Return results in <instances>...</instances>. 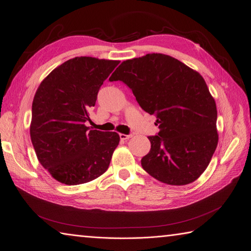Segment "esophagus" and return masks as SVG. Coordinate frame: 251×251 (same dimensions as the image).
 <instances>
[{"mask_svg":"<svg viewBox=\"0 0 251 251\" xmlns=\"http://www.w3.org/2000/svg\"><path fill=\"white\" fill-rule=\"evenodd\" d=\"M119 137L121 140H126V139H130L132 137V135H126V134H119Z\"/></svg>","mask_w":251,"mask_h":251,"instance_id":"obj_1","label":"esophagus"}]
</instances>
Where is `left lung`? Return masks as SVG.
<instances>
[{"mask_svg": "<svg viewBox=\"0 0 251 251\" xmlns=\"http://www.w3.org/2000/svg\"><path fill=\"white\" fill-rule=\"evenodd\" d=\"M109 80L124 81L140 107L157 118L160 131L149 137L143 170L170 185L198 179L219 140L216 102L201 74L170 55L150 53L125 60Z\"/></svg>", "mask_w": 251, "mask_h": 251, "instance_id": "obj_1", "label": "left lung"}]
</instances>
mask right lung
Masks as SVG:
<instances>
[{"mask_svg": "<svg viewBox=\"0 0 251 251\" xmlns=\"http://www.w3.org/2000/svg\"><path fill=\"white\" fill-rule=\"evenodd\" d=\"M119 60L77 56L52 70L32 102L30 137L40 163L60 183L92 181L108 170L120 137L90 130L89 111Z\"/></svg>", "mask_w": 251, "mask_h": 251, "instance_id": "add662e5", "label": "right lung"}]
</instances>
